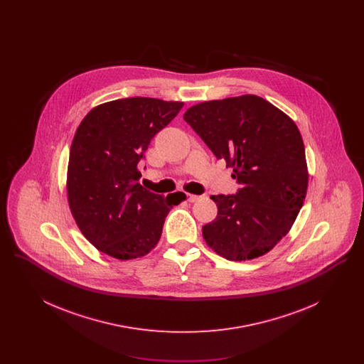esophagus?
Here are the masks:
<instances>
[{
    "label": "esophagus",
    "instance_id": "esophagus-1",
    "mask_svg": "<svg viewBox=\"0 0 364 364\" xmlns=\"http://www.w3.org/2000/svg\"><path fill=\"white\" fill-rule=\"evenodd\" d=\"M187 196H188V200H190L191 203L198 202V200L200 199V196H199V195H193V193H188Z\"/></svg>",
    "mask_w": 364,
    "mask_h": 364
}]
</instances>
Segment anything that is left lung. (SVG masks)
<instances>
[{
	"label": "left lung",
	"mask_w": 364,
	"mask_h": 364,
	"mask_svg": "<svg viewBox=\"0 0 364 364\" xmlns=\"http://www.w3.org/2000/svg\"><path fill=\"white\" fill-rule=\"evenodd\" d=\"M184 120L242 186L210 196L218 208L202 228L208 247L229 260L269 252L294 225L309 186L306 150L294 120L257 95L193 105Z\"/></svg>",
	"instance_id": "left-lung-1"
}]
</instances>
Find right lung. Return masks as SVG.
Segmentation results:
<instances>
[{
	"label": "right lung",
	"mask_w": 364,
	"mask_h": 364,
	"mask_svg": "<svg viewBox=\"0 0 364 364\" xmlns=\"http://www.w3.org/2000/svg\"><path fill=\"white\" fill-rule=\"evenodd\" d=\"M183 102L135 97L98 105L72 140L67 174L70 213L88 242L116 259H135L159 242L171 208L186 193L139 184V162Z\"/></svg>",
	"instance_id": "1"
}]
</instances>
